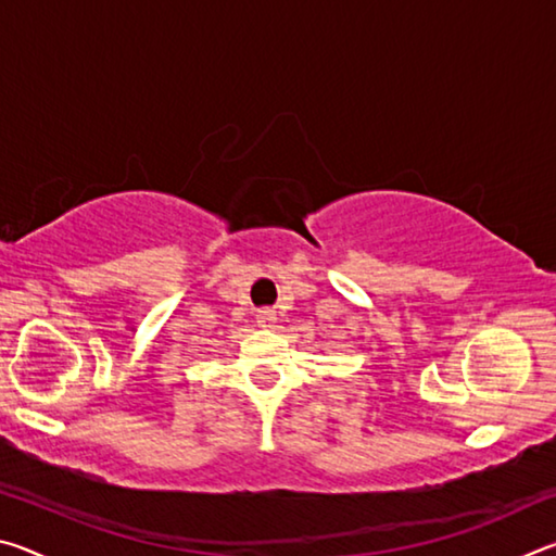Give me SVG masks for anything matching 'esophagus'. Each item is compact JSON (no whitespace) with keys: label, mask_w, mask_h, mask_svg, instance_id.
Returning a JSON list of instances; mask_svg holds the SVG:
<instances>
[{"label":"esophagus","mask_w":556,"mask_h":556,"mask_svg":"<svg viewBox=\"0 0 556 556\" xmlns=\"http://www.w3.org/2000/svg\"><path fill=\"white\" fill-rule=\"evenodd\" d=\"M275 321H277V314L271 312V308H265V312H260V318H257L260 326H271Z\"/></svg>","instance_id":"34e87169"}]
</instances>
